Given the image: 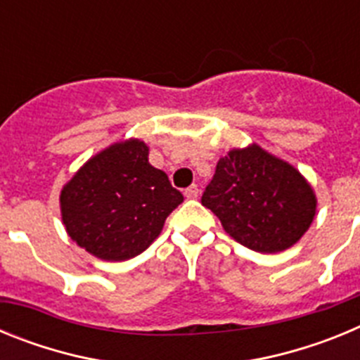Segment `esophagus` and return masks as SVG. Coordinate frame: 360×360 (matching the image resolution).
Instances as JSON below:
<instances>
[{
  "label": "esophagus",
  "mask_w": 360,
  "mask_h": 360,
  "mask_svg": "<svg viewBox=\"0 0 360 360\" xmlns=\"http://www.w3.org/2000/svg\"><path fill=\"white\" fill-rule=\"evenodd\" d=\"M184 196H186L187 200H195L196 196H198V186L187 187V189L184 191Z\"/></svg>",
  "instance_id": "34e87169"
}]
</instances>
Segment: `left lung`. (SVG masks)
<instances>
[{
  "mask_svg": "<svg viewBox=\"0 0 360 360\" xmlns=\"http://www.w3.org/2000/svg\"><path fill=\"white\" fill-rule=\"evenodd\" d=\"M202 205L238 243L276 254L303 238L316 218L317 196L294 165L250 144L219 158Z\"/></svg>",
  "mask_w": 360,
  "mask_h": 360,
  "instance_id": "8db88e82",
  "label": "left lung"
}]
</instances>
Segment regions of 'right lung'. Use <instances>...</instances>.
<instances>
[{
  "mask_svg": "<svg viewBox=\"0 0 360 360\" xmlns=\"http://www.w3.org/2000/svg\"><path fill=\"white\" fill-rule=\"evenodd\" d=\"M148 157V144L139 139L115 142L63 186L59 203L68 236L103 262H126L144 252L184 202Z\"/></svg>",
  "mask_w": 360,
  "mask_h": 360,
  "instance_id": "add662e5",
  "label": "right lung"
}]
</instances>
